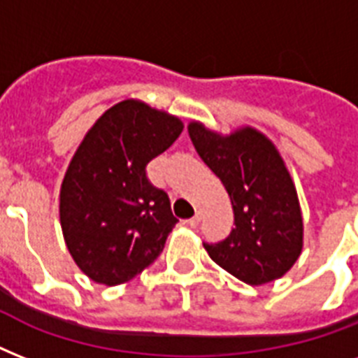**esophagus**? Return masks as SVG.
<instances>
[{
    "instance_id": "obj_1",
    "label": "esophagus",
    "mask_w": 358,
    "mask_h": 358,
    "mask_svg": "<svg viewBox=\"0 0 358 358\" xmlns=\"http://www.w3.org/2000/svg\"><path fill=\"white\" fill-rule=\"evenodd\" d=\"M199 223H201V213L199 212H196L191 219H187V224H189L191 229H196V227H199Z\"/></svg>"
}]
</instances>
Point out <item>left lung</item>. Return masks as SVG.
<instances>
[{"instance_id":"1","label":"left lung","mask_w":358,"mask_h":358,"mask_svg":"<svg viewBox=\"0 0 358 358\" xmlns=\"http://www.w3.org/2000/svg\"><path fill=\"white\" fill-rule=\"evenodd\" d=\"M187 131L234 210L236 229L229 238L204 243L210 258L250 286L280 278L303 250V215L277 146L250 126L221 135L193 120Z\"/></svg>"}]
</instances>
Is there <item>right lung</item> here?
Here are the masks:
<instances>
[{
  "instance_id": "add662e5",
  "label": "right lung",
  "mask_w": 358,
  "mask_h": 358,
  "mask_svg": "<svg viewBox=\"0 0 358 358\" xmlns=\"http://www.w3.org/2000/svg\"><path fill=\"white\" fill-rule=\"evenodd\" d=\"M178 117L122 100L92 124L70 159L59 193L64 243L98 284L128 282L150 266L178 223L146 165L182 134Z\"/></svg>"
}]
</instances>
